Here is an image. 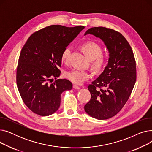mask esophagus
Wrapping results in <instances>:
<instances>
[{
    "instance_id": "obj_1",
    "label": "esophagus",
    "mask_w": 152,
    "mask_h": 152,
    "mask_svg": "<svg viewBox=\"0 0 152 152\" xmlns=\"http://www.w3.org/2000/svg\"><path fill=\"white\" fill-rule=\"evenodd\" d=\"M73 89H76V90H79V89H80V87H79L78 86H77V85H73Z\"/></svg>"
}]
</instances>
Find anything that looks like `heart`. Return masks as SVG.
Listing matches in <instances>:
<instances>
[{
    "label": "heart",
    "mask_w": 152,
    "mask_h": 152,
    "mask_svg": "<svg viewBox=\"0 0 152 152\" xmlns=\"http://www.w3.org/2000/svg\"><path fill=\"white\" fill-rule=\"evenodd\" d=\"M81 49L92 62L93 66L100 68L105 63V57L102 54V48L98 44L94 42H87L81 45ZM71 47H66L61 53V61L64 63H68L71 53ZM65 77L76 84H81L92 77V73L88 70L73 69L66 71L64 73Z\"/></svg>",
    "instance_id": "1"
}]
</instances>
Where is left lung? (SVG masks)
<instances>
[{"label":"left lung","instance_id":"obj_1","mask_svg":"<svg viewBox=\"0 0 152 152\" xmlns=\"http://www.w3.org/2000/svg\"><path fill=\"white\" fill-rule=\"evenodd\" d=\"M89 34L104 42L109 59L103 71L88 86L91 98L84 110L92 118L107 119L116 115L130 97L136 81V63L131 47L120 33L94 27L84 35Z\"/></svg>","mask_w":152,"mask_h":152}]
</instances>
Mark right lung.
Wrapping results in <instances>:
<instances>
[{"label":"right lung","mask_w":152,"mask_h":152,"mask_svg":"<svg viewBox=\"0 0 152 152\" xmlns=\"http://www.w3.org/2000/svg\"><path fill=\"white\" fill-rule=\"evenodd\" d=\"M84 28L47 26L31 34L22 48L17 84L23 101L33 113L42 116L53 114L60 107L61 94L71 90L69 81L57 79L61 73V53Z\"/></svg>","instance_id":"1"}]
</instances>
